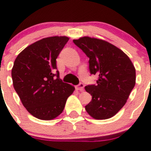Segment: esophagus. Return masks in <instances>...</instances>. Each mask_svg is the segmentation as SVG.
Returning <instances> with one entry per match:
<instances>
[{"label":"esophagus","instance_id":"obj_1","mask_svg":"<svg viewBox=\"0 0 151 151\" xmlns=\"http://www.w3.org/2000/svg\"><path fill=\"white\" fill-rule=\"evenodd\" d=\"M76 89H77V90L79 91H83L84 90V84L83 83H79L78 85L76 86Z\"/></svg>","mask_w":151,"mask_h":151}]
</instances>
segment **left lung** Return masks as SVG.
Masks as SVG:
<instances>
[{"instance_id":"1","label":"left lung","mask_w":151,"mask_h":151,"mask_svg":"<svg viewBox=\"0 0 151 151\" xmlns=\"http://www.w3.org/2000/svg\"><path fill=\"white\" fill-rule=\"evenodd\" d=\"M73 42L89 59L90 74L99 77L96 84L85 86L92 96L86 111L94 119H109L124 106L135 86V67L121 50L105 40L83 37Z\"/></svg>"}]
</instances>
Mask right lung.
I'll use <instances>...</instances> for the list:
<instances>
[{"instance_id":"obj_1","label":"right lung","mask_w":151,"mask_h":151,"mask_svg":"<svg viewBox=\"0 0 151 151\" xmlns=\"http://www.w3.org/2000/svg\"><path fill=\"white\" fill-rule=\"evenodd\" d=\"M69 38L50 37L27 47L12 69L13 87L27 111L37 119L50 120L63 111L74 87L59 78L56 59Z\"/></svg>"}]
</instances>
